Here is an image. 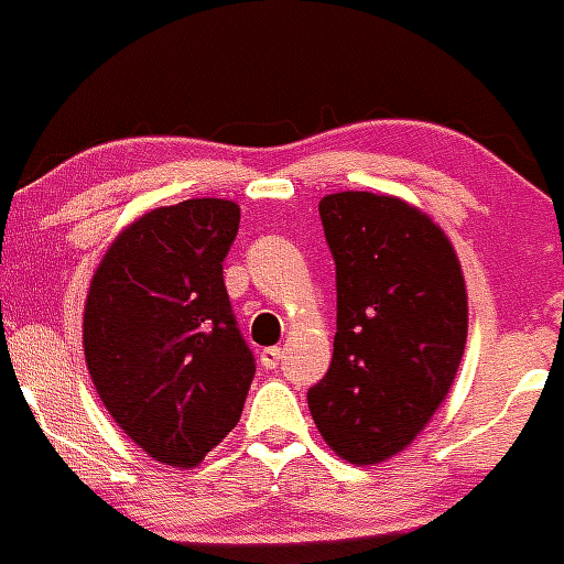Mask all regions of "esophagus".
Wrapping results in <instances>:
<instances>
[{"mask_svg": "<svg viewBox=\"0 0 564 564\" xmlns=\"http://www.w3.org/2000/svg\"><path fill=\"white\" fill-rule=\"evenodd\" d=\"M281 347H264L260 352V364L264 368H278V364H281Z\"/></svg>", "mask_w": 564, "mask_h": 564, "instance_id": "1", "label": "esophagus"}]
</instances>
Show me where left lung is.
<instances>
[{
	"mask_svg": "<svg viewBox=\"0 0 564 564\" xmlns=\"http://www.w3.org/2000/svg\"><path fill=\"white\" fill-rule=\"evenodd\" d=\"M336 264L328 373L307 403L349 464H379L424 430L467 345V286L445 232L416 206L366 191L318 204Z\"/></svg>",
	"mask_w": 564,
	"mask_h": 564,
	"instance_id": "obj_1",
	"label": "left lung"
}]
</instances>
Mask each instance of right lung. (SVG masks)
Instances as JSON below:
<instances>
[{"mask_svg": "<svg viewBox=\"0 0 564 564\" xmlns=\"http://www.w3.org/2000/svg\"><path fill=\"white\" fill-rule=\"evenodd\" d=\"M238 223L225 198L161 206L119 232L89 283L95 390L129 440L170 467H196L223 443L257 371L223 278Z\"/></svg>", "mask_w": 564, "mask_h": 564, "instance_id": "obj_1", "label": "right lung"}]
</instances>
